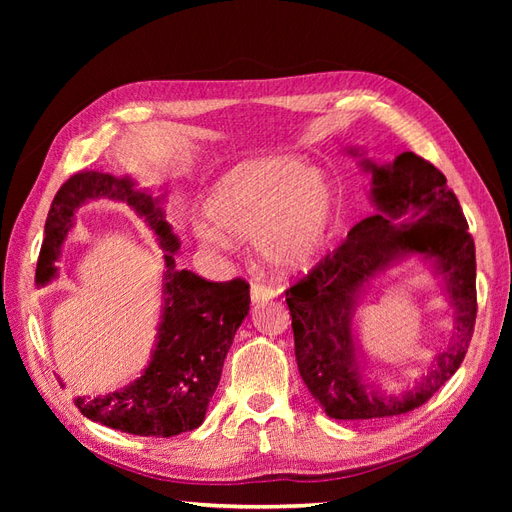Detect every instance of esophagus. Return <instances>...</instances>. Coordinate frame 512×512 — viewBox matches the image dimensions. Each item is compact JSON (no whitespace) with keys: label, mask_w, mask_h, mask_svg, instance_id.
<instances>
[{"label":"esophagus","mask_w":512,"mask_h":512,"mask_svg":"<svg viewBox=\"0 0 512 512\" xmlns=\"http://www.w3.org/2000/svg\"><path fill=\"white\" fill-rule=\"evenodd\" d=\"M250 294H252V301L254 303H260V301L273 299L275 297V288L271 284H265V282H252Z\"/></svg>","instance_id":"1"}]
</instances>
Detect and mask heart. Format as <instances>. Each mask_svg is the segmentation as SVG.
<instances>
[{
    "label": "heart",
    "instance_id": "b5f03b06",
    "mask_svg": "<svg viewBox=\"0 0 512 512\" xmlns=\"http://www.w3.org/2000/svg\"><path fill=\"white\" fill-rule=\"evenodd\" d=\"M207 209L215 228L198 224L196 237L209 250L228 245L222 229L235 239L258 243L271 267L297 271L316 258L329 235L333 194L303 160L273 156L232 170Z\"/></svg>",
    "mask_w": 512,
    "mask_h": 512
}]
</instances>
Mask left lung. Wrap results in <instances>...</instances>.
I'll return each instance as SVG.
<instances>
[{
  "label": "left lung",
  "instance_id": "left-lung-1",
  "mask_svg": "<svg viewBox=\"0 0 512 512\" xmlns=\"http://www.w3.org/2000/svg\"><path fill=\"white\" fill-rule=\"evenodd\" d=\"M380 213L356 224L333 252L286 288L294 354L303 382L331 418H389L421 408L466 359L476 324V252L466 215L440 170L412 151L391 166L365 162ZM404 217L409 224L395 225ZM436 257L456 307L454 344L430 374L401 398H382L358 374L351 312L361 287L391 259Z\"/></svg>",
  "mask_w": 512,
  "mask_h": 512
}]
</instances>
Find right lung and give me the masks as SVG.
Wrapping results in <instances>:
<instances>
[{
	"instance_id": "add662e5",
	"label": "right lung",
	"mask_w": 512,
	"mask_h": 512,
	"mask_svg": "<svg viewBox=\"0 0 512 512\" xmlns=\"http://www.w3.org/2000/svg\"><path fill=\"white\" fill-rule=\"evenodd\" d=\"M117 198L143 215L164 250V316L158 346L145 374L123 391L104 397H76L74 406L91 421L134 436L170 438L203 423L209 401L218 389L226 352L239 324L250 312V284L241 277L230 282H207L192 271H177L173 252L179 241L164 220L156 200L134 192L130 179H117L98 170H81L57 190L44 241L38 256L36 282L55 277L53 262L59 256L74 211L89 198Z\"/></svg>"
}]
</instances>
